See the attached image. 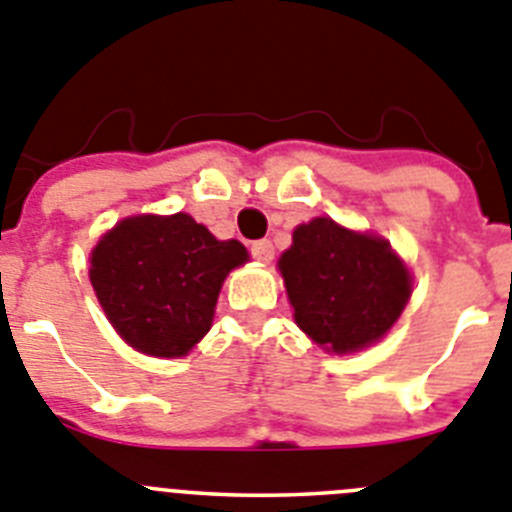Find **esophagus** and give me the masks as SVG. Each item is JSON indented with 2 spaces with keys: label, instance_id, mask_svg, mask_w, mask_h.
I'll return each instance as SVG.
<instances>
[{
  "label": "esophagus",
  "instance_id": "esophagus-1",
  "mask_svg": "<svg viewBox=\"0 0 512 512\" xmlns=\"http://www.w3.org/2000/svg\"><path fill=\"white\" fill-rule=\"evenodd\" d=\"M250 252L255 260L270 262L273 260V242H270V239H257V242H252L250 245Z\"/></svg>",
  "mask_w": 512,
  "mask_h": 512
}]
</instances>
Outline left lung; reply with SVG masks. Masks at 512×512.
Here are the masks:
<instances>
[{
	"instance_id": "obj_1",
	"label": "left lung",
	"mask_w": 512,
	"mask_h": 512,
	"mask_svg": "<svg viewBox=\"0 0 512 512\" xmlns=\"http://www.w3.org/2000/svg\"><path fill=\"white\" fill-rule=\"evenodd\" d=\"M278 267L296 324L336 354L377 342L411 298V275L385 239L324 216L293 232Z\"/></svg>"
}]
</instances>
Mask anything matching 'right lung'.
Listing matches in <instances>:
<instances>
[{"instance_id": "1", "label": "right lung", "mask_w": 512, "mask_h": 512, "mask_svg": "<svg viewBox=\"0 0 512 512\" xmlns=\"http://www.w3.org/2000/svg\"><path fill=\"white\" fill-rule=\"evenodd\" d=\"M247 262L188 214L132 216L91 252L89 278L124 342L153 357H183L211 329L229 270Z\"/></svg>"}]
</instances>
